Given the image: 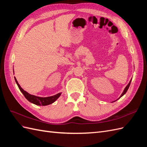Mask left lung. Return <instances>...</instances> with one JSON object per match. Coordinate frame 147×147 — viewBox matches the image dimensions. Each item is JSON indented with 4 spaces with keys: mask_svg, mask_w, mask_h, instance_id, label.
<instances>
[{
    "mask_svg": "<svg viewBox=\"0 0 147 147\" xmlns=\"http://www.w3.org/2000/svg\"><path fill=\"white\" fill-rule=\"evenodd\" d=\"M132 80V79H131ZM131 80H130V82H129V83H128V84H127V85L126 86V88H124V91H123V93H122V94H121V96H120V97H119V99L120 98V97H121L123 95H124V94H126V92H127V90H128V88H129V86H130V84H131ZM117 99V100H118Z\"/></svg>",
    "mask_w": 147,
    "mask_h": 147,
    "instance_id": "8db88e82",
    "label": "left lung"
}]
</instances>
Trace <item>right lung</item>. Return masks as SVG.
Listing matches in <instances>:
<instances>
[{"instance_id": "obj_1", "label": "right lung", "mask_w": 147, "mask_h": 147, "mask_svg": "<svg viewBox=\"0 0 147 147\" xmlns=\"http://www.w3.org/2000/svg\"><path fill=\"white\" fill-rule=\"evenodd\" d=\"M14 71V70H13ZM15 82L17 84L20 90L21 91V92L23 93L24 97H26L27 100H28L32 104H34L37 105H50L53 102H55L57 99L59 98V97L61 96V92L58 93L56 95H54L53 96H50V97H38L34 95L30 94L28 92H26L24 91L23 88H22L19 83H18V81L16 80V78L15 77Z\"/></svg>"}]
</instances>
